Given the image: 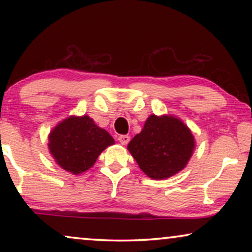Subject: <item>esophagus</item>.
<instances>
[{"mask_svg": "<svg viewBox=\"0 0 252 252\" xmlns=\"http://www.w3.org/2000/svg\"><path fill=\"white\" fill-rule=\"evenodd\" d=\"M129 140H130V136L129 135H119L118 136V141L122 144H124V146L128 143Z\"/></svg>", "mask_w": 252, "mask_h": 252, "instance_id": "esophagus-1", "label": "esophagus"}]
</instances>
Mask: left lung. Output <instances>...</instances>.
<instances>
[{"label": "left lung", "instance_id": "8db88e82", "mask_svg": "<svg viewBox=\"0 0 252 252\" xmlns=\"http://www.w3.org/2000/svg\"><path fill=\"white\" fill-rule=\"evenodd\" d=\"M194 148V136L181 120L151 115L127 149L148 177L161 180L181 171Z\"/></svg>", "mask_w": 252, "mask_h": 252}]
</instances>
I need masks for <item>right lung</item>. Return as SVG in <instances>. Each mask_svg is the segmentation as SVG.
I'll use <instances>...</instances> for the list:
<instances>
[{
    "label": "right lung",
    "instance_id": "add662e5",
    "mask_svg": "<svg viewBox=\"0 0 252 252\" xmlns=\"http://www.w3.org/2000/svg\"><path fill=\"white\" fill-rule=\"evenodd\" d=\"M113 143L112 136L88 116L65 119L49 135V150L55 160L73 174L91 168L102 151Z\"/></svg>",
    "mask_w": 252,
    "mask_h": 252
}]
</instances>
